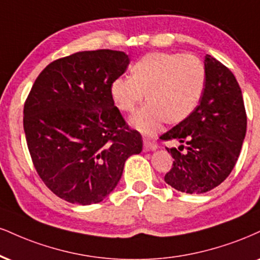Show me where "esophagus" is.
<instances>
[{"label":"esophagus","instance_id":"esophagus-1","mask_svg":"<svg viewBox=\"0 0 260 260\" xmlns=\"http://www.w3.org/2000/svg\"><path fill=\"white\" fill-rule=\"evenodd\" d=\"M143 143H144V150H145V151H151V150L157 149V143H156L155 139L144 138Z\"/></svg>","mask_w":260,"mask_h":260}]
</instances>
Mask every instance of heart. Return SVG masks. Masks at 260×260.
Instances as JSON below:
<instances>
[{"label":"heart","mask_w":260,"mask_h":260,"mask_svg":"<svg viewBox=\"0 0 260 260\" xmlns=\"http://www.w3.org/2000/svg\"><path fill=\"white\" fill-rule=\"evenodd\" d=\"M132 75L111 83V96L122 112L131 114L144 105L131 120L139 132L154 134L166 121L176 124L191 115L201 99L206 82L203 62L191 54L149 53L132 67Z\"/></svg>","instance_id":"heart-1"}]
</instances>
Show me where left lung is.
<instances>
[{
  "instance_id": "8db88e82",
  "label": "left lung",
  "mask_w": 260,
  "mask_h": 260,
  "mask_svg": "<svg viewBox=\"0 0 260 260\" xmlns=\"http://www.w3.org/2000/svg\"><path fill=\"white\" fill-rule=\"evenodd\" d=\"M205 70L200 104L189 117L161 136L162 140L177 139L183 144L179 149L166 148L174 161L165 181L186 193L207 192L223 183L235 167L246 136V109L234 74L208 54Z\"/></svg>"
}]
</instances>
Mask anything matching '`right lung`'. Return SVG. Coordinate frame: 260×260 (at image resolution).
Listing matches in <instances>:
<instances>
[{
    "label": "right lung",
    "instance_id": "obj_1",
    "mask_svg": "<svg viewBox=\"0 0 260 260\" xmlns=\"http://www.w3.org/2000/svg\"><path fill=\"white\" fill-rule=\"evenodd\" d=\"M129 58L111 49L59 58L41 71L24 104V132L46 186L76 205L103 201L124 162L143 149L111 96V83Z\"/></svg>",
    "mask_w": 260,
    "mask_h": 260
}]
</instances>
